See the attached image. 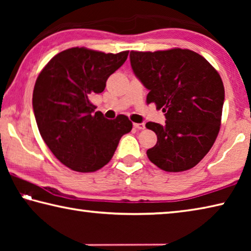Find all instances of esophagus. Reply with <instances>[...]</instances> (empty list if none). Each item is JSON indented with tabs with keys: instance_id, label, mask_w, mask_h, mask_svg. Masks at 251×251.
Segmentation results:
<instances>
[{
	"instance_id": "obj_1",
	"label": "esophagus",
	"mask_w": 251,
	"mask_h": 251,
	"mask_svg": "<svg viewBox=\"0 0 251 251\" xmlns=\"http://www.w3.org/2000/svg\"><path fill=\"white\" fill-rule=\"evenodd\" d=\"M134 127L137 129H144L145 128V124L144 123H139V124H134Z\"/></svg>"
}]
</instances>
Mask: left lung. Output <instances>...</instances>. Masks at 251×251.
<instances>
[{"instance_id": "1", "label": "left lung", "mask_w": 251, "mask_h": 251, "mask_svg": "<svg viewBox=\"0 0 251 251\" xmlns=\"http://www.w3.org/2000/svg\"><path fill=\"white\" fill-rule=\"evenodd\" d=\"M129 58L136 77L150 91L147 103L163 108L166 117L164 125L146 124L157 135L148 158L169 173L196 166L219 133L225 88L218 72L190 50H131Z\"/></svg>"}]
</instances>
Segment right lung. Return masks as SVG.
<instances>
[{"label": "right lung", "instance_id": "right-lung-1", "mask_svg": "<svg viewBox=\"0 0 251 251\" xmlns=\"http://www.w3.org/2000/svg\"><path fill=\"white\" fill-rule=\"evenodd\" d=\"M128 50L117 54L85 48L63 50L36 79L33 110L40 134L54 156L79 173L99 171L115 152L133 124L125 115L109 121L91 97L105 90L106 80L124 64Z\"/></svg>", "mask_w": 251, "mask_h": 251}]
</instances>
